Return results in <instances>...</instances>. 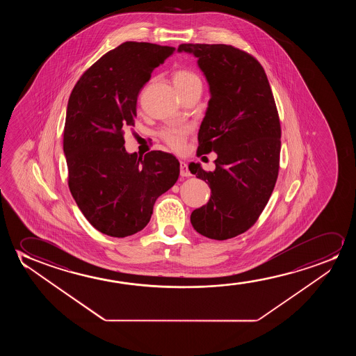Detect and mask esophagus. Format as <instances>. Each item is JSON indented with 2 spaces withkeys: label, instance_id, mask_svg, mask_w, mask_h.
Masks as SVG:
<instances>
[{
  "label": "esophagus",
  "instance_id": "34e87169",
  "mask_svg": "<svg viewBox=\"0 0 356 356\" xmlns=\"http://www.w3.org/2000/svg\"><path fill=\"white\" fill-rule=\"evenodd\" d=\"M180 175L184 176V177H188V176H191L190 170H188V166H187L185 161H181L180 163Z\"/></svg>",
  "mask_w": 356,
  "mask_h": 356
}]
</instances>
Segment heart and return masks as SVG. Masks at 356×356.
I'll return each instance as SVG.
<instances>
[{
  "label": "heart",
  "instance_id": "obj_1",
  "mask_svg": "<svg viewBox=\"0 0 356 356\" xmlns=\"http://www.w3.org/2000/svg\"><path fill=\"white\" fill-rule=\"evenodd\" d=\"M172 83L179 93L187 92L193 88H202V83H200L198 75H195L190 70H185V69L176 70L175 73L172 74ZM186 135H187V127H169L161 131L163 140L175 151H180L184 146Z\"/></svg>",
  "mask_w": 356,
  "mask_h": 356
}]
</instances>
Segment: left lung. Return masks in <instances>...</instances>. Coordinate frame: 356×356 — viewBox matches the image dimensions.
I'll list each match as a JSON object with an SVG mask.
<instances>
[{
    "instance_id": "obj_1",
    "label": "left lung",
    "mask_w": 356,
    "mask_h": 356,
    "mask_svg": "<svg viewBox=\"0 0 356 356\" xmlns=\"http://www.w3.org/2000/svg\"><path fill=\"white\" fill-rule=\"evenodd\" d=\"M177 51L195 56L209 85L198 154H218L214 171L188 164L211 191L191 224L208 238H232L255 224L277 180L281 127L273 91L261 64L229 44H182Z\"/></svg>"
}]
</instances>
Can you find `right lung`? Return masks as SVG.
<instances>
[{
  "label": "right lung",
  "mask_w": 356,
  "mask_h": 356,
  "mask_svg": "<svg viewBox=\"0 0 356 356\" xmlns=\"http://www.w3.org/2000/svg\"><path fill=\"white\" fill-rule=\"evenodd\" d=\"M175 47L127 41L88 68L69 97L63 151L74 200L95 229L122 238L145 229L159 195L175 185L180 163L165 152L127 153L137 97Z\"/></svg>",
  "instance_id": "right-lung-1"
}]
</instances>
